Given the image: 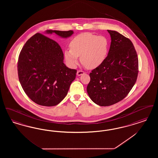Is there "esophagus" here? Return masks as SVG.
Listing matches in <instances>:
<instances>
[{
	"label": "esophagus",
	"mask_w": 158,
	"mask_h": 158,
	"mask_svg": "<svg viewBox=\"0 0 158 158\" xmlns=\"http://www.w3.org/2000/svg\"><path fill=\"white\" fill-rule=\"evenodd\" d=\"M84 73H85V72L82 70H77V76L82 75Z\"/></svg>",
	"instance_id": "esophagus-1"
}]
</instances>
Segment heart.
<instances>
[{
    "label": "heart",
    "mask_w": 158,
    "mask_h": 158,
    "mask_svg": "<svg viewBox=\"0 0 158 158\" xmlns=\"http://www.w3.org/2000/svg\"><path fill=\"white\" fill-rule=\"evenodd\" d=\"M70 48L64 52V59L69 66L75 68L81 56L83 65L89 69H95L106 60L109 53L110 42L105 36L84 32L72 40Z\"/></svg>",
    "instance_id": "heart-1"
}]
</instances>
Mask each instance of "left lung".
Segmentation results:
<instances>
[{"label":"left lung","mask_w":158,"mask_h":158,"mask_svg":"<svg viewBox=\"0 0 158 158\" xmlns=\"http://www.w3.org/2000/svg\"><path fill=\"white\" fill-rule=\"evenodd\" d=\"M111 45L105 61L92 70L87 92L99 106H110L123 100L135 85L138 58L132 42L115 31L107 30Z\"/></svg>","instance_id":"8db88e82"}]
</instances>
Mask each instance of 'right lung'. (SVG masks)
I'll list each match as a JSON object with an SVG mask.
<instances>
[{
    "label": "right lung",
    "mask_w": 158,
    "mask_h": 158,
    "mask_svg": "<svg viewBox=\"0 0 158 158\" xmlns=\"http://www.w3.org/2000/svg\"><path fill=\"white\" fill-rule=\"evenodd\" d=\"M61 38L70 37L73 31L47 30ZM59 44L37 33L26 42L19 54L18 73L27 96L38 105L52 106L59 104L68 94L77 70L68 68Z\"/></svg>",
    "instance_id": "obj_1"
}]
</instances>
